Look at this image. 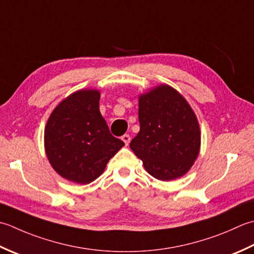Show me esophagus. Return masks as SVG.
<instances>
[{
    "mask_svg": "<svg viewBox=\"0 0 254 254\" xmlns=\"http://www.w3.org/2000/svg\"><path fill=\"white\" fill-rule=\"evenodd\" d=\"M122 140L128 146V143L130 142V136H129V134H124V136H122Z\"/></svg>",
    "mask_w": 254,
    "mask_h": 254,
    "instance_id": "obj_1",
    "label": "esophagus"
}]
</instances>
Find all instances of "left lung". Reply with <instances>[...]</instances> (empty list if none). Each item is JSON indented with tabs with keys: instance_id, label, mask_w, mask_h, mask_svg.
Instances as JSON below:
<instances>
[{
	"instance_id": "obj_1",
	"label": "left lung",
	"mask_w": 254,
	"mask_h": 254,
	"mask_svg": "<svg viewBox=\"0 0 254 254\" xmlns=\"http://www.w3.org/2000/svg\"><path fill=\"white\" fill-rule=\"evenodd\" d=\"M140 130L129 147L153 178L171 181L184 175L197 158V118L185 98L169 85L139 96Z\"/></svg>"
}]
</instances>
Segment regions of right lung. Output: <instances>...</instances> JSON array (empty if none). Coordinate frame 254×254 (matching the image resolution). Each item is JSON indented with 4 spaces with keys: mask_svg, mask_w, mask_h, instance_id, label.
<instances>
[{
    "mask_svg": "<svg viewBox=\"0 0 254 254\" xmlns=\"http://www.w3.org/2000/svg\"><path fill=\"white\" fill-rule=\"evenodd\" d=\"M124 143L100 112V92L77 91L55 108L45 129V149L62 178L87 184L100 177Z\"/></svg>",
    "mask_w": 254,
    "mask_h": 254,
    "instance_id": "add662e5",
    "label": "right lung"
}]
</instances>
